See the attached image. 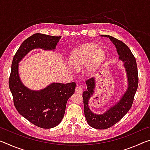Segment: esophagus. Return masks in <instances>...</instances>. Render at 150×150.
<instances>
[{
	"mask_svg": "<svg viewBox=\"0 0 150 150\" xmlns=\"http://www.w3.org/2000/svg\"><path fill=\"white\" fill-rule=\"evenodd\" d=\"M75 92L81 94V93H82V92H83V89L81 88V87H79V86H77V87H76V88H75Z\"/></svg>",
	"mask_w": 150,
	"mask_h": 150,
	"instance_id": "esophagus-1",
	"label": "esophagus"
}]
</instances>
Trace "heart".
Returning <instances> with one entry per match:
<instances>
[{
  "mask_svg": "<svg viewBox=\"0 0 150 150\" xmlns=\"http://www.w3.org/2000/svg\"><path fill=\"white\" fill-rule=\"evenodd\" d=\"M105 50L96 44H85L75 47L68 57L69 64L76 69H80L87 63L88 71H93L105 59Z\"/></svg>",
  "mask_w": 150,
  "mask_h": 150,
  "instance_id": "1",
  "label": "heart"
}]
</instances>
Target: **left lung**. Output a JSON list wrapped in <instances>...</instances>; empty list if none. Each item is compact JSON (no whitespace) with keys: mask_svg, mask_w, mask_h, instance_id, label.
I'll return each mask as SVG.
<instances>
[{"mask_svg":"<svg viewBox=\"0 0 150 150\" xmlns=\"http://www.w3.org/2000/svg\"><path fill=\"white\" fill-rule=\"evenodd\" d=\"M102 36L108 38L115 45L119 59L123 62V65L126 68L128 85L125 93L115 105L102 115H96L88 107V100L93 96L95 88V79L93 77L86 81L87 89L83 93L85 116L89 126L99 130H105L112 126L128 112L132 105L134 95L138 86L136 61L129 47L124 42L110 35H103Z\"/></svg>","mask_w":150,"mask_h":150,"instance_id":"left-lung-1","label":"left lung"}]
</instances>
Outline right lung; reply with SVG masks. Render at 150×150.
I'll list each match as a JSON object with an SVG mask.
<instances>
[{
  "label": "right lung",
  "instance_id": "add662e5",
  "mask_svg": "<svg viewBox=\"0 0 150 150\" xmlns=\"http://www.w3.org/2000/svg\"><path fill=\"white\" fill-rule=\"evenodd\" d=\"M62 36L38 33L22 42L15 54L11 66L8 84L15 108L23 117L42 128L57 126L64 116L66 104L75 92V82L53 83L40 91H32L23 85L18 74V63L35 48L55 50Z\"/></svg>",
  "mask_w": 150,
  "mask_h": 150
}]
</instances>
